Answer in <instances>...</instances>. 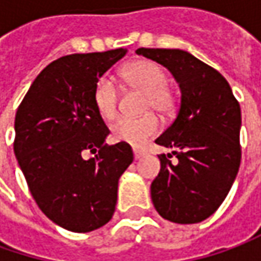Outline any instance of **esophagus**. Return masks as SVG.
I'll return each mask as SVG.
<instances>
[{
    "label": "esophagus",
    "instance_id": "34e87169",
    "mask_svg": "<svg viewBox=\"0 0 261 261\" xmlns=\"http://www.w3.org/2000/svg\"><path fill=\"white\" fill-rule=\"evenodd\" d=\"M133 152H134V158H136V159H140V158H143V156L146 154V152H144V150H140V149H134Z\"/></svg>",
    "mask_w": 261,
    "mask_h": 261
}]
</instances>
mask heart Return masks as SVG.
Here are the masks:
<instances>
[{"label":"heart","instance_id":"1","mask_svg":"<svg viewBox=\"0 0 261 261\" xmlns=\"http://www.w3.org/2000/svg\"><path fill=\"white\" fill-rule=\"evenodd\" d=\"M122 75L133 87L144 92V108L168 114L175 108V96L168 87V75L159 64L140 60L124 67ZM119 89L112 75L103 74L93 87V103L103 119H114L118 112ZM161 122L154 114L142 117H121L111 125V136L115 142L143 146L158 134Z\"/></svg>","mask_w":261,"mask_h":261}]
</instances>
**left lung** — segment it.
<instances>
[{
	"mask_svg": "<svg viewBox=\"0 0 261 261\" xmlns=\"http://www.w3.org/2000/svg\"><path fill=\"white\" fill-rule=\"evenodd\" d=\"M136 52L166 67L181 89L176 118L156 139L174 152L159 154L161 172L150 186L153 206L166 221H204L228 196L240 169V103L225 77L188 52ZM172 155L178 159L175 164Z\"/></svg>",
	"mask_w": 261,
	"mask_h": 261,
	"instance_id": "left-lung-1",
	"label": "left lung"
}]
</instances>
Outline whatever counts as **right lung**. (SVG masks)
Segmentation results:
<instances>
[{
	"instance_id": "add662e5",
	"label": "right lung",
	"mask_w": 261,
	"mask_h": 261,
	"mask_svg": "<svg viewBox=\"0 0 261 261\" xmlns=\"http://www.w3.org/2000/svg\"><path fill=\"white\" fill-rule=\"evenodd\" d=\"M65 55L35 79L16 114L14 154L39 209L73 232H90L115 212L118 179L134 159L128 143L108 146L93 103L97 79L125 55ZM85 151L96 152L86 161Z\"/></svg>"
}]
</instances>
